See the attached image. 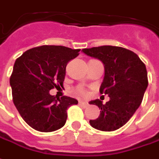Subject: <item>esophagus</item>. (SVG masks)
I'll return each mask as SVG.
<instances>
[{"label": "esophagus", "mask_w": 159, "mask_h": 159, "mask_svg": "<svg viewBox=\"0 0 159 159\" xmlns=\"http://www.w3.org/2000/svg\"><path fill=\"white\" fill-rule=\"evenodd\" d=\"M79 103H80V105L83 107V108H86V107H88V103H85V101L80 100V101H79Z\"/></svg>", "instance_id": "esophagus-1"}]
</instances>
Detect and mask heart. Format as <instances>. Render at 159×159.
I'll return each mask as SVG.
<instances>
[{"label":"heart","mask_w":159,"mask_h":159,"mask_svg":"<svg viewBox=\"0 0 159 159\" xmlns=\"http://www.w3.org/2000/svg\"><path fill=\"white\" fill-rule=\"evenodd\" d=\"M80 92L81 94H85V92H84L83 90H80Z\"/></svg>","instance_id":"heart-1"}]
</instances>
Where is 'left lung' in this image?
Wrapping results in <instances>:
<instances>
[{"mask_svg": "<svg viewBox=\"0 0 159 159\" xmlns=\"http://www.w3.org/2000/svg\"><path fill=\"white\" fill-rule=\"evenodd\" d=\"M82 52L103 62L104 77L100 92L110 97L105 104L99 99L91 101L101 111L90 124L101 131H115L128 122L142 102L148 85L146 65L135 53L121 47L104 45Z\"/></svg>", "mask_w": 159, "mask_h": 159, "instance_id": "obj_1", "label": "left lung"}]
</instances>
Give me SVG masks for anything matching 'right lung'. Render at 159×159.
<instances>
[{"instance_id":"obj_1","label":"right lung","mask_w":159,"mask_h":159,"mask_svg":"<svg viewBox=\"0 0 159 159\" xmlns=\"http://www.w3.org/2000/svg\"><path fill=\"white\" fill-rule=\"evenodd\" d=\"M80 51L43 45L29 49L15 61L10 78L13 103L24 121L35 130L52 132L62 128L67 108L78 103L70 97L57 98L49 91L63 84L67 62Z\"/></svg>"}]
</instances>
